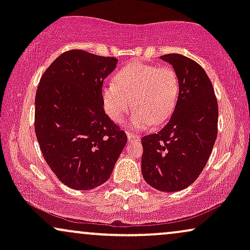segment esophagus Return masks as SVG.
<instances>
[{"label":"esophagus","mask_w":250,"mask_h":250,"mask_svg":"<svg viewBox=\"0 0 250 250\" xmlns=\"http://www.w3.org/2000/svg\"><path fill=\"white\" fill-rule=\"evenodd\" d=\"M127 136H128V140H129V142H134V141H139L140 140V136L139 135H135V134H133V133H127Z\"/></svg>","instance_id":"34e87169"}]
</instances>
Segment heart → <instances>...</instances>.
I'll list each match as a JSON object with an SVG mask.
<instances>
[{"mask_svg": "<svg viewBox=\"0 0 250 250\" xmlns=\"http://www.w3.org/2000/svg\"><path fill=\"white\" fill-rule=\"evenodd\" d=\"M177 97L176 73L169 67L145 63H130L121 68L114 76V83H108L101 90L103 109L114 122H121L133 105L129 125L136 130L169 119Z\"/></svg>", "mask_w": 250, "mask_h": 250, "instance_id": "1", "label": "heart"}]
</instances>
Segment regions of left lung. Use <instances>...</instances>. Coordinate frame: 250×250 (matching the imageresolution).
<instances>
[{"mask_svg":"<svg viewBox=\"0 0 250 250\" xmlns=\"http://www.w3.org/2000/svg\"><path fill=\"white\" fill-rule=\"evenodd\" d=\"M179 79L174 113L159 133L142 137L143 179L161 191L189 187L207 165L217 136L213 84L199 63L180 54L161 56Z\"/></svg>","mask_w":250,"mask_h":250,"instance_id":"1","label":"left lung"}]
</instances>
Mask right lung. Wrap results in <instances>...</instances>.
Wrapping results in <instances>:
<instances>
[{
	"instance_id": "obj_1",
	"label": "right lung",
	"mask_w": 250,
	"mask_h": 250,
	"mask_svg": "<svg viewBox=\"0 0 250 250\" xmlns=\"http://www.w3.org/2000/svg\"><path fill=\"white\" fill-rule=\"evenodd\" d=\"M116 63L115 57L65 51L37 87L35 133L42 155L57 179L76 190L104 183L127 143L101 101L103 81Z\"/></svg>"
}]
</instances>
